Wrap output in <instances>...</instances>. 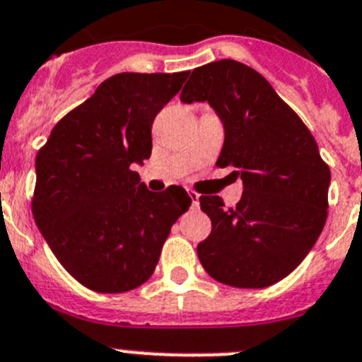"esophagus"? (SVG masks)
I'll return each mask as SVG.
<instances>
[{"instance_id": "34e87169", "label": "esophagus", "mask_w": 362, "mask_h": 362, "mask_svg": "<svg viewBox=\"0 0 362 362\" xmlns=\"http://www.w3.org/2000/svg\"><path fill=\"white\" fill-rule=\"evenodd\" d=\"M188 197H190L192 202V209H197L199 208V194L194 190H188Z\"/></svg>"}]
</instances>
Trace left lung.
<instances>
[{
	"instance_id": "8db88e82",
	"label": "left lung",
	"mask_w": 362,
	"mask_h": 362,
	"mask_svg": "<svg viewBox=\"0 0 362 362\" xmlns=\"http://www.w3.org/2000/svg\"><path fill=\"white\" fill-rule=\"evenodd\" d=\"M181 101H208L226 127L218 167L243 179L227 208L201 195L211 235L197 245L204 270L235 288H267L290 275L318 240L329 208V165L300 117L252 67L218 60L194 69Z\"/></svg>"
}]
</instances>
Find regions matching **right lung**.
<instances>
[{"label": "right lung", "instance_id": "right-lung-1", "mask_svg": "<svg viewBox=\"0 0 362 362\" xmlns=\"http://www.w3.org/2000/svg\"><path fill=\"white\" fill-rule=\"evenodd\" d=\"M190 72H120L62 117L35 158L32 213L62 267L88 290L124 293L153 275L181 187L149 192L133 163L151 156L154 117Z\"/></svg>", "mask_w": 362, "mask_h": 362}]
</instances>
